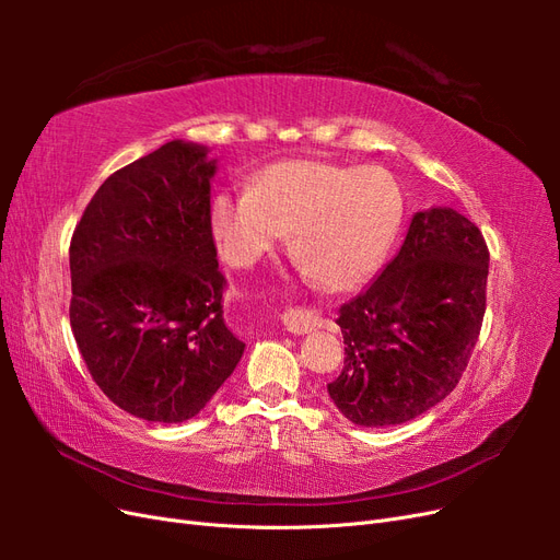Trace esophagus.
<instances>
[{
  "label": "esophagus",
  "mask_w": 560,
  "mask_h": 560,
  "mask_svg": "<svg viewBox=\"0 0 560 560\" xmlns=\"http://www.w3.org/2000/svg\"><path fill=\"white\" fill-rule=\"evenodd\" d=\"M280 319H282V325L290 329L292 334H308V331L325 325V319H322L319 313H315L311 308H301V306L284 308Z\"/></svg>",
  "instance_id": "34e87169"
}]
</instances>
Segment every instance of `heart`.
<instances>
[{
	"label": "heart",
	"mask_w": 560,
	"mask_h": 560,
	"mask_svg": "<svg viewBox=\"0 0 560 560\" xmlns=\"http://www.w3.org/2000/svg\"><path fill=\"white\" fill-rule=\"evenodd\" d=\"M404 219V191L378 165L278 161L249 189L217 194L212 235L231 266H252L292 233L294 259L327 292H352L381 268Z\"/></svg>",
	"instance_id": "heart-1"
}]
</instances>
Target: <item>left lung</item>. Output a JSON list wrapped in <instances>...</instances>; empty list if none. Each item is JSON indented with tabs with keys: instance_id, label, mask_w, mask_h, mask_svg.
<instances>
[{
	"instance_id": "left-lung-1",
	"label": "left lung",
	"mask_w": 560,
	"mask_h": 560,
	"mask_svg": "<svg viewBox=\"0 0 560 560\" xmlns=\"http://www.w3.org/2000/svg\"><path fill=\"white\" fill-rule=\"evenodd\" d=\"M488 245L451 208L418 212L397 257L343 303L341 376L327 389L354 425H399L453 393L479 341Z\"/></svg>"
}]
</instances>
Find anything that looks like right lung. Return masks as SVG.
<instances>
[{"mask_svg": "<svg viewBox=\"0 0 560 560\" xmlns=\"http://www.w3.org/2000/svg\"><path fill=\"white\" fill-rule=\"evenodd\" d=\"M208 149L167 142L116 171L70 243V325L89 374L130 416L184 422L241 362L210 226Z\"/></svg>", "mask_w": 560, "mask_h": 560, "instance_id": "add662e5", "label": "right lung"}]
</instances>
